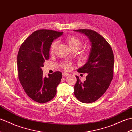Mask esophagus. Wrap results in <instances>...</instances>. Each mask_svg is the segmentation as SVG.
Listing matches in <instances>:
<instances>
[{"label":"esophagus","mask_w":132,"mask_h":132,"mask_svg":"<svg viewBox=\"0 0 132 132\" xmlns=\"http://www.w3.org/2000/svg\"><path fill=\"white\" fill-rule=\"evenodd\" d=\"M69 74L66 73V72H63V77H67V76H69Z\"/></svg>","instance_id":"esophagus-1"}]
</instances>
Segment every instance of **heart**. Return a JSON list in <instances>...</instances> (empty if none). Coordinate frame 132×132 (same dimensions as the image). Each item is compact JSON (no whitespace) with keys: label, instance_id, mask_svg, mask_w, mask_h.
<instances>
[{"label":"heart","instance_id":"b5f03b06","mask_svg":"<svg viewBox=\"0 0 132 132\" xmlns=\"http://www.w3.org/2000/svg\"><path fill=\"white\" fill-rule=\"evenodd\" d=\"M65 41L68 44L69 46L72 50H77L82 44V41L78 37L74 35H69L65 38ZM58 45V41H54L51 44L50 48V53L53 54L55 50ZM63 68L66 70H69L71 69V63L69 62L64 63L63 64Z\"/></svg>","mask_w":132,"mask_h":132}]
</instances>
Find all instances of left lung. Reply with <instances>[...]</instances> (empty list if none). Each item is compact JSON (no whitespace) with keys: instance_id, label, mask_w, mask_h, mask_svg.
Wrapping results in <instances>:
<instances>
[{"instance_id":"1","label":"left lung","mask_w":132,"mask_h":132,"mask_svg":"<svg viewBox=\"0 0 132 132\" xmlns=\"http://www.w3.org/2000/svg\"><path fill=\"white\" fill-rule=\"evenodd\" d=\"M75 31L84 33L91 43L88 61L78 69L80 73H87L86 80L82 82L76 76L74 95L80 102H94L107 90L113 76L114 55L110 45L99 33L91 29H78Z\"/></svg>"}]
</instances>
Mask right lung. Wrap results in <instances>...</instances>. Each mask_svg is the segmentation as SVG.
<instances>
[{
    "mask_svg": "<svg viewBox=\"0 0 132 132\" xmlns=\"http://www.w3.org/2000/svg\"><path fill=\"white\" fill-rule=\"evenodd\" d=\"M62 34L53 30H37L19 49L17 58L19 79L27 95L36 102H48L57 94L62 74L56 71L47 78L44 77L41 68L45 61L49 58L52 42Z\"/></svg>",
    "mask_w": 132,
    "mask_h": 132,
    "instance_id": "right-lung-1",
    "label": "right lung"
}]
</instances>
